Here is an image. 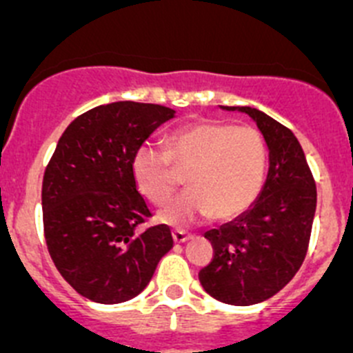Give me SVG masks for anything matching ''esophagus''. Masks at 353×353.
Here are the masks:
<instances>
[{"label": "esophagus", "instance_id": "34e87169", "mask_svg": "<svg viewBox=\"0 0 353 353\" xmlns=\"http://www.w3.org/2000/svg\"><path fill=\"white\" fill-rule=\"evenodd\" d=\"M172 237L176 243H186V241L192 237V234H188V232L184 230H172Z\"/></svg>", "mask_w": 353, "mask_h": 353}]
</instances>
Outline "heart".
Wrapping results in <instances>:
<instances>
[{"label": "heart", "instance_id": "1", "mask_svg": "<svg viewBox=\"0 0 353 353\" xmlns=\"http://www.w3.org/2000/svg\"><path fill=\"white\" fill-rule=\"evenodd\" d=\"M268 169V148L252 126L196 121L174 132L167 153L142 144L132 158L139 192L153 204L169 202L186 174L190 190L158 212L161 223L186 227L211 216L234 220L255 204Z\"/></svg>", "mask_w": 353, "mask_h": 353}]
</instances>
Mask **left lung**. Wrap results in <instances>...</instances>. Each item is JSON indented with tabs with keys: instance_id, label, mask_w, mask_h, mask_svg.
Masks as SVG:
<instances>
[{
	"instance_id": "8db88e82",
	"label": "left lung",
	"mask_w": 353,
	"mask_h": 353,
	"mask_svg": "<svg viewBox=\"0 0 353 353\" xmlns=\"http://www.w3.org/2000/svg\"><path fill=\"white\" fill-rule=\"evenodd\" d=\"M248 114L269 149L268 179L255 204L230 223L205 232L214 255L200 269L204 290L232 306H252L278 294L303 265L316 209V186L294 133L252 107Z\"/></svg>"
}]
</instances>
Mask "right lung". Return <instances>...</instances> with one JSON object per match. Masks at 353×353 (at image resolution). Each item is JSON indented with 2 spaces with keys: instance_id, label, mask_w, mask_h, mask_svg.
Returning a JSON list of instances; mask_svg holds the SVG:
<instances>
[{
  "instance_id": "1",
  "label": "right lung",
  "mask_w": 353,
  "mask_h": 353,
  "mask_svg": "<svg viewBox=\"0 0 353 353\" xmlns=\"http://www.w3.org/2000/svg\"><path fill=\"white\" fill-rule=\"evenodd\" d=\"M174 116L114 101L75 117L56 145L43 174V232L54 265L85 299H133L174 246L167 225L139 230L151 211L132 176L135 151Z\"/></svg>"
}]
</instances>
